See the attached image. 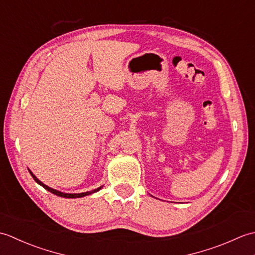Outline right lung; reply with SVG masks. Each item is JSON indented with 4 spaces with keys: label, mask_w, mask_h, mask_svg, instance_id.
<instances>
[{
    "label": "right lung",
    "mask_w": 255,
    "mask_h": 255,
    "mask_svg": "<svg viewBox=\"0 0 255 255\" xmlns=\"http://www.w3.org/2000/svg\"><path fill=\"white\" fill-rule=\"evenodd\" d=\"M29 171V173H30V175L32 176V178H34V180L39 184L40 186H42L44 187L45 189H47V191H49L50 193H52V194H55V195H57V196H60V197H66V198H79V197H84V196H86V195H90V194H93V193H95V192H99L100 189L102 188V186L101 187H99V188H96V189H93V191H91V192H85V193H80V194H69V193H62V192H59V191H57V189H53V188H51V187H49V186H47V185H45L44 183L42 182H40L39 180H38V178L32 174V172L30 171V170H28Z\"/></svg>",
    "instance_id": "add662e5"
}]
</instances>
